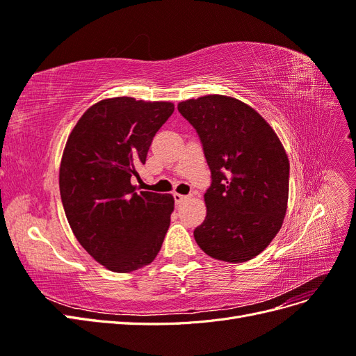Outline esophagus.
<instances>
[{
	"label": "esophagus",
	"instance_id": "obj_1",
	"mask_svg": "<svg viewBox=\"0 0 356 356\" xmlns=\"http://www.w3.org/2000/svg\"><path fill=\"white\" fill-rule=\"evenodd\" d=\"M174 199H175V202L179 204V203H182V202H186V200L188 199V196L179 195V193H174Z\"/></svg>",
	"mask_w": 356,
	"mask_h": 356
}]
</instances>
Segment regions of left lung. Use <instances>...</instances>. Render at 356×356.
<instances>
[{
  "label": "left lung",
  "mask_w": 356,
  "mask_h": 356,
  "mask_svg": "<svg viewBox=\"0 0 356 356\" xmlns=\"http://www.w3.org/2000/svg\"><path fill=\"white\" fill-rule=\"evenodd\" d=\"M178 111L196 129L212 177L195 239L217 260H252L286 213L289 161L281 139L252 106L232 96L182 101Z\"/></svg>",
  "instance_id": "left-lung-1"
}]
</instances>
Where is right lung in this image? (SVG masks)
<instances>
[{"label": "right lung", "instance_id": "right-lung-1", "mask_svg": "<svg viewBox=\"0 0 356 356\" xmlns=\"http://www.w3.org/2000/svg\"><path fill=\"white\" fill-rule=\"evenodd\" d=\"M175 106L131 96L102 99L71 131L59 168V188L71 230L96 261L117 273L152 263L174 211V196L139 191L138 166Z\"/></svg>", "mask_w": 356, "mask_h": 356}]
</instances>
